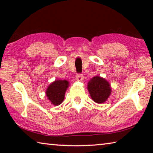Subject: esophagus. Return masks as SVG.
Returning <instances> with one entry per match:
<instances>
[{
    "label": "esophagus",
    "mask_w": 153,
    "mask_h": 153,
    "mask_svg": "<svg viewBox=\"0 0 153 153\" xmlns=\"http://www.w3.org/2000/svg\"><path fill=\"white\" fill-rule=\"evenodd\" d=\"M76 79L79 82H82L84 80V76L82 74H77L76 77Z\"/></svg>",
    "instance_id": "obj_1"
}]
</instances>
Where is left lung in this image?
<instances>
[{
	"instance_id": "obj_1",
	"label": "left lung",
	"mask_w": 153,
	"mask_h": 153,
	"mask_svg": "<svg viewBox=\"0 0 153 153\" xmlns=\"http://www.w3.org/2000/svg\"><path fill=\"white\" fill-rule=\"evenodd\" d=\"M88 90L93 101L102 104L107 100L111 94V86L107 79L99 76L93 77L88 82Z\"/></svg>"
}]
</instances>
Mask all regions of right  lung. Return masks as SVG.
<instances>
[{"label": "right lung", "instance_id": "right-lung-1", "mask_svg": "<svg viewBox=\"0 0 153 153\" xmlns=\"http://www.w3.org/2000/svg\"><path fill=\"white\" fill-rule=\"evenodd\" d=\"M69 86V82L67 80H55L46 88V97L53 105H61L64 100L65 92Z\"/></svg>", "mask_w": 153, "mask_h": 153}]
</instances>
